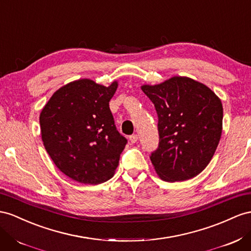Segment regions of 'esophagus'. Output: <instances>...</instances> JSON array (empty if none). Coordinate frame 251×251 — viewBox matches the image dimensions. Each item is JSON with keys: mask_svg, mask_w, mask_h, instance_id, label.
Listing matches in <instances>:
<instances>
[{"mask_svg": "<svg viewBox=\"0 0 251 251\" xmlns=\"http://www.w3.org/2000/svg\"><path fill=\"white\" fill-rule=\"evenodd\" d=\"M128 139H130V141L132 142V144H135V142L138 140V135L137 134H133V135H131L130 137H128Z\"/></svg>", "mask_w": 251, "mask_h": 251, "instance_id": "obj_1", "label": "esophagus"}]
</instances>
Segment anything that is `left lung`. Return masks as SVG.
Returning a JSON list of instances; mask_svg holds the SVG:
<instances>
[{"mask_svg": "<svg viewBox=\"0 0 251 251\" xmlns=\"http://www.w3.org/2000/svg\"><path fill=\"white\" fill-rule=\"evenodd\" d=\"M157 113L159 144L150 155L155 171L166 181L200 174L211 160L222 135L223 105L205 84L173 77L142 85Z\"/></svg>", "mask_w": 251, "mask_h": 251, "instance_id": "left-lung-1", "label": "left lung"}]
</instances>
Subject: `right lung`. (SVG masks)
Masks as SVG:
<instances>
[{"label": "right lung", "instance_id": "add662e5", "mask_svg": "<svg viewBox=\"0 0 251 251\" xmlns=\"http://www.w3.org/2000/svg\"><path fill=\"white\" fill-rule=\"evenodd\" d=\"M90 79L74 81L52 95L40 114L43 145L61 172L82 184L113 177L126 145L109 102L117 90Z\"/></svg>", "mask_w": 251, "mask_h": 251}]
</instances>
